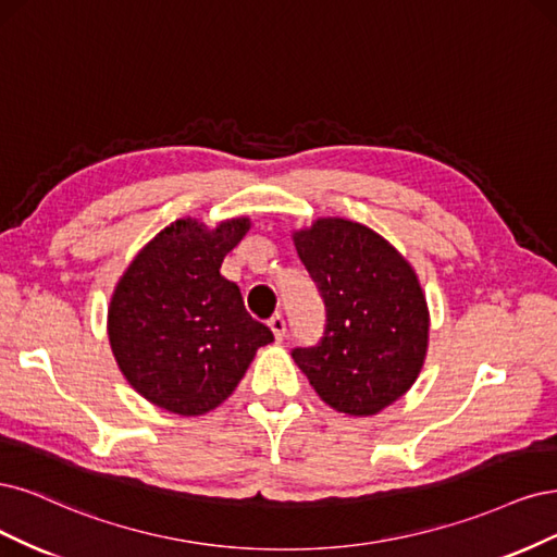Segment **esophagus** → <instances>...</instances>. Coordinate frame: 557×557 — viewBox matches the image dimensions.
Listing matches in <instances>:
<instances>
[{
  "label": "esophagus",
  "instance_id": "obj_1",
  "mask_svg": "<svg viewBox=\"0 0 557 557\" xmlns=\"http://www.w3.org/2000/svg\"><path fill=\"white\" fill-rule=\"evenodd\" d=\"M268 326H271L275 339H280V343H282V339L286 337V321H284V317L282 314L271 317V321H268Z\"/></svg>",
  "mask_w": 557,
  "mask_h": 557
}]
</instances>
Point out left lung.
Masks as SVG:
<instances>
[{
    "instance_id": "obj_1",
    "label": "left lung",
    "mask_w": 557,
    "mask_h": 557,
    "mask_svg": "<svg viewBox=\"0 0 557 557\" xmlns=\"http://www.w3.org/2000/svg\"><path fill=\"white\" fill-rule=\"evenodd\" d=\"M326 305L314 347L292 351L317 396L349 417H374L419 380L430 312L411 263L380 233L319 218L292 233Z\"/></svg>"
}]
</instances>
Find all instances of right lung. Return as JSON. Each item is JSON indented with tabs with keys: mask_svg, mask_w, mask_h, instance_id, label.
<instances>
[{
	"mask_svg": "<svg viewBox=\"0 0 557 557\" xmlns=\"http://www.w3.org/2000/svg\"><path fill=\"white\" fill-rule=\"evenodd\" d=\"M252 226L214 228L175 220L140 249L109 302V343L120 372L143 398L181 417H201L236 391L273 333L252 319L224 257Z\"/></svg>",
	"mask_w": 557,
	"mask_h": 557,
	"instance_id": "right-lung-1",
	"label": "right lung"
}]
</instances>
